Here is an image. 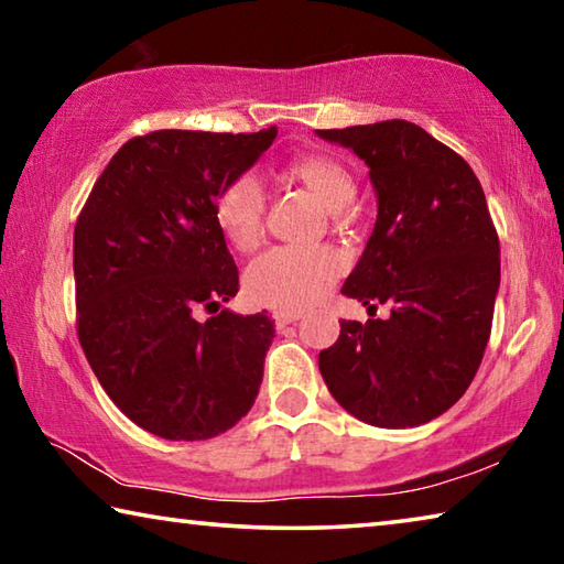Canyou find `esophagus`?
I'll return each mask as SVG.
<instances>
[{
	"mask_svg": "<svg viewBox=\"0 0 564 564\" xmlns=\"http://www.w3.org/2000/svg\"><path fill=\"white\" fill-rule=\"evenodd\" d=\"M273 321H275V326H279V328H283V326H289V323H295V321H301V311L281 308V311H275V313H273Z\"/></svg>",
	"mask_w": 564,
	"mask_h": 564,
	"instance_id": "1",
	"label": "esophagus"
}]
</instances>
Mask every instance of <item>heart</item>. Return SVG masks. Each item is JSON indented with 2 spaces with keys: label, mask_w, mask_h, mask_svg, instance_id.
<instances>
[{
  "label": "heart",
  "mask_w": 564,
  "mask_h": 564,
  "mask_svg": "<svg viewBox=\"0 0 564 564\" xmlns=\"http://www.w3.org/2000/svg\"><path fill=\"white\" fill-rule=\"evenodd\" d=\"M285 174L311 191L328 212H343L356 198V178L338 159L308 154L293 159ZM265 194L253 176H238L221 188L214 218L236 251H251L263 236ZM346 269L330 246H279L246 271V291L256 303L273 308H308L330 291Z\"/></svg>",
  "instance_id": "1"
}]
</instances>
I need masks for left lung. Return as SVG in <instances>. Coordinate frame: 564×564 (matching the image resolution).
Instances as JSON below:
<instances>
[{"label": "left lung", "instance_id": "1", "mask_svg": "<svg viewBox=\"0 0 564 564\" xmlns=\"http://www.w3.org/2000/svg\"><path fill=\"white\" fill-rule=\"evenodd\" d=\"M370 169L378 218L340 293L388 318L343 321L321 350L330 395L378 427H415L463 398L480 368L500 289V241L463 156L417 123L321 129Z\"/></svg>", "mask_w": 564, "mask_h": 564}]
</instances>
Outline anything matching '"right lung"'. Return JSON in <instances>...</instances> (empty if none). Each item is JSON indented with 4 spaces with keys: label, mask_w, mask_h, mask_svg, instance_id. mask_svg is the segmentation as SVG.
<instances>
[{
    "label": "right lung",
    "mask_w": 564,
    "mask_h": 564,
    "mask_svg": "<svg viewBox=\"0 0 564 564\" xmlns=\"http://www.w3.org/2000/svg\"><path fill=\"white\" fill-rule=\"evenodd\" d=\"M279 129H161L133 137L97 178L74 228L76 333L123 415L166 441H208L259 395L269 313L223 308L238 269L218 231L221 188ZM215 316L197 321V311Z\"/></svg>",
    "instance_id": "obj_1"
}]
</instances>
